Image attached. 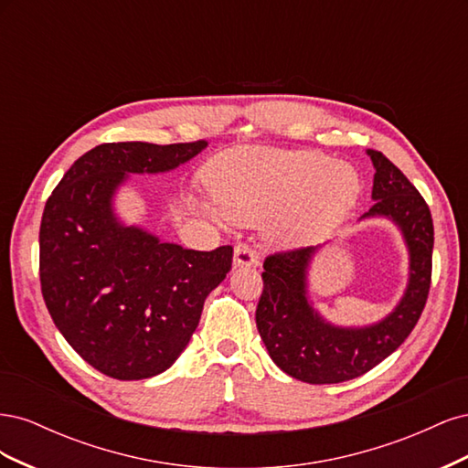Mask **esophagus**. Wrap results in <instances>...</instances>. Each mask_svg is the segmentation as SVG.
Listing matches in <instances>:
<instances>
[{
  "mask_svg": "<svg viewBox=\"0 0 468 468\" xmlns=\"http://www.w3.org/2000/svg\"><path fill=\"white\" fill-rule=\"evenodd\" d=\"M260 263L258 253L253 251L248 244L239 242L234 248V267H256Z\"/></svg>",
  "mask_w": 468,
  "mask_h": 468,
  "instance_id": "obj_1",
  "label": "esophagus"
}]
</instances>
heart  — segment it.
Returning a JSON list of instances; mask_svg holds the SVG:
<instances>
[{
    "label": "heart",
    "instance_id": "1",
    "mask_svg": "<svg viewBox=\"0 0 468 468\" xmlns=\"http://www.w3.org/2000/svg\"><path fill=\"white\" fill-rule=\"evenodd\" d=\"M215 215L256 224L277 212L269 238L281 246L314 242L356 207L359 174L316 150L234 148L207 165Z\"/></svg>",
    "mask_w": 468,
    "mask_h": 468
}]
</instances>
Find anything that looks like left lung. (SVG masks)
Wrapping results in <instances>:
<instances>
[{
	"instance_id": "obj_1",
	"label": "left lung",
	"mask_w": 468,
	"mask_h": 468,
	"mask_svg": "<svg viewBox=\"0 0 468 468\" xmlns=\"http://www.w3.org/2000/svg\"><path fill=\"white\" fill-rule=\"evenodd\" d=\"M367 154L375 165V205L361 218H390L410 253L408 287L392 313L363 328L332 325L306 296L308 265L318 248L277 251L263 261V292L256 310L260 335L281 371L310 385H335L371 371L404 344L428 301L433 253L430 207L387 155L377 150Z\"/></svg>"
}]
</instances>
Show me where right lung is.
Here are the masks:
<instances>
[{
    "label": "right lung",
    "mask_w": 468,
    "mask_h": 468,
    "mask_svg": "<svg viewBox=\"0 0 468 468\" xmlns=\"http://www.w3.org/2000/svg\"><path fill=\"white\" fill-rule=\"evenodd\" d=\"M207 140L109 143L86 152L48 197L40 220V289L56 328L93 369L140 380L174 365L197 330L208 292L232 267L212 251L162 242L112 212L129 174L169 172Z\"/></svg>",
    "instance_id": "1"
}]
</instances>
